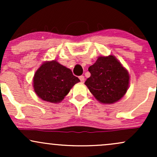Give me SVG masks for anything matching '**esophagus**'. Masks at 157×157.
<instances>
[{
    "label": "esophagus",
    "mask_w": 157,
    "mask_h": 157,
    "mask_svg": "<svg viewBox=\"0 0 157 157\" xmlns=\"http://www.w3.org/2000/svg\"><path fill=\"white\" fill-rule=\"evenodd\" d=\"M79 78H80L81 82H84V81H85V77L84 76H82H82L79 77Z\"/></svg>",
    "instance_id": "34e87169"
}]
</instances>
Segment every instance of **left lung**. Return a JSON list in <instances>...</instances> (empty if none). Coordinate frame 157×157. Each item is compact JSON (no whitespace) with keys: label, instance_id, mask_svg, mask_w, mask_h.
<instances>
[{"label":"left lung","instance_id":"8db88e82","mask_svg":"<svg viewBox=\"0 0 157 157\" xmlns=\"http://www.w3.org/2000/svg\"><path fill=\"white\" fill-rule=\"evenodd\" d=\"M89 71L91 77L85 85L101 103H114L127 92L130 82L129 73L113 55L98 57Z\"/></svg>","mask_w":157,"mask_h":157}]
</instances>
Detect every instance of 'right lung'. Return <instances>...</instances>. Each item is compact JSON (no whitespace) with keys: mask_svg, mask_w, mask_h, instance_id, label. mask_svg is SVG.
Returning a JSON list of instances; mask_svg holds the SVG:
<instances>
[{"mask_svg":"<svg viewBox=\"0 0 157 157\" xmlns=\"http://www.w3.org/2000/svg\"><path fill=\"white\" fill-rule=\"evenodd\" d=\"M80 82L71 69L57 60L46 61L36 71L33 77L34 91L44 101L58 103L71 88Z\"/></svg>","mask_w":157,"mask_h":157,"instance_id":"add662e5","label":"right lung"}]
</instances>
